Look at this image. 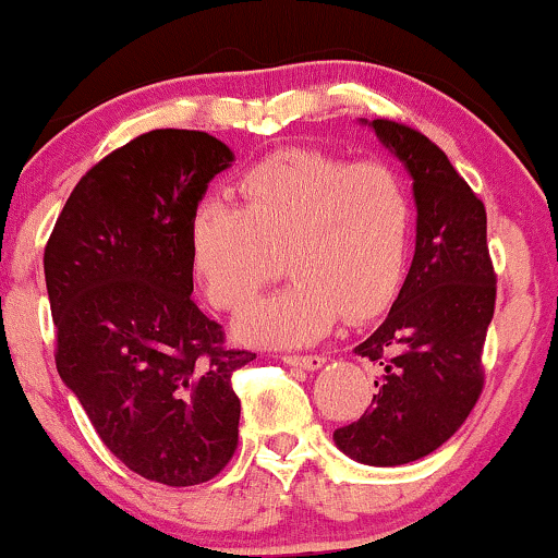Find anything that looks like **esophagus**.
<instances>
[{
    "label": "esophagus",
    "mask_w": 558,
    "mask_h": 558,
    "mask_svg": "<svg viewBox=\"0 0 558 558\" xmlns=\"http://www.w3.org/2000/svg\"><path fill=\"white\" fill-rule=\"evenodd\" d=\"M281 360H284L287 364H292V367L318 369V367H323V362H326V356L323 354H284Z\"/></svg>",
    "instance_id": "esophagus-1"
}]
</instances>
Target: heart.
I'll use <instances>...</instances> for the list:
<instances>
[{"instance_id":"1","label":"heart","mask_w":558,"mask_h":558,"mask_svg":"<svg viewBox=\"0 0 558 558\" xmlns=\"http://www.w3.org/2000/svg\"><path fill=\"white\" fill-rule=\"evenodd\" d=\"M240 206L202 202L191 266L219 311H243L287 268L284 290L253 305L238 331L253 343L320 339L336 320H367L396 300L414 238V196L393 165L284 149L238 181Z\"/></svg>"}]
</instances>
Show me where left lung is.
<instances>
[{
	"label": "left lung",
	"instance_id": "1",
	"mask_svg": "<svg viewBox=\"0 0 558 558\" xmlns=\"http://www.w3.org/2000/svg\"><path fill=\"white\" fill-rule=\"evenodd\" d=\"M373 129L414 178L416 253L388 318L354 349L380 364L377 393L333 439L360 463L403 465L456 435L484 390L497 271L486 206L442 149L405 123Z\"/></svg>",
	"mask_w": 558,
	"mask_h": 558
}]
</instances>
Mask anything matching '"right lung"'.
Returning a JSON list of instances; mask_svg holds the SVG:
<instances>
[{
	"mask_svg": "<svg viewBox=\"0 0 558 558\" xmlns=\"http://www.w3.org/2000/svg\"><path fill=\"white\" fill-rule=\"evenodd\" d=\"M230 162L206 132L140 134L80 178L44 251L61 380L102 445L165 486L204 484L230 463L232 375L256 360L191 298V217Z\"/></svg>",
	"mask_w": 558,
	"mask_h": 558,
	"instance_id": "right-lung-1",
	"label": "right lung"
}]
</instances>
